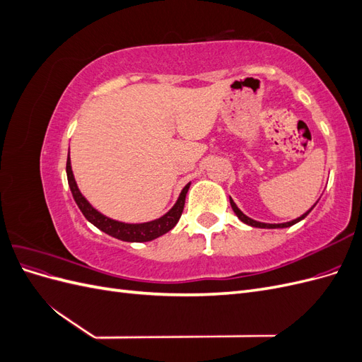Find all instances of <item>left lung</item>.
I'll use <instances>...</instances> for the list:
<instances>
[{"label":"left lung","mask_w":362,"mask_h":362,"mask_svg":"<svg viewBox=\"0 0 362 362\" xmlns=\"http://www.w3.org/2000/svg\"><path fill=\"white\" fill-rule=\"evenodd\" d=\"M319 202V201H317ZM315 202V204H317ZM229 204H231V206H233V210H234V213H235V216L240 218V221H242L243 223H246V225H249V226H254V228H266V229H276V228H288V226H293L294 223H298V222H300V221H303V218L310 214V211L313 210V208L315 206V204L310 208L308 211H305L302 216H299L298 218H293V221H290V222H284V223H264V222H258V221H254V218H250L249 216H246L242 210H240V208L235 205V202L233 201V198L231 196H229Z\"/></svg>","instance_id":"8db88e82"}]
</instances>
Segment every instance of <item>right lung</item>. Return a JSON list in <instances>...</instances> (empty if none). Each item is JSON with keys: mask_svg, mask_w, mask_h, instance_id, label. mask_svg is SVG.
I'll return each mask as SVG.
<instances>
[{"mask_svg": "<svg viewBox=\"0 0 362 362\" xmlns=\"http://www.w3.org/2000/svg\"><path fill=\"white\" fill-rule=\"evenodd\" d=\"M66 175H68L69 189L72 192L74 199L87 221H89L92 225H95L98 229H101L103 233L112 235L117 240H122V242H131V243L151 242V240L158 238L163 234L169 233L170 229L180 221V217L184 210L185 194H187L189 187L192 184V182L185 184V187L181 190L177 202L173 204V206L166 214H163L161 217L156 218V221H149V222H144V223H127V222L115 221V218H112V217H107L105 214L98 211L96 208H93L92 204L84 198L78 189V185H76L72 166H71L69 154H68V161H66Z\"/></svg>", "mask_w": 362, "mask_h": 362, "instance_id": "1", "label": "right lung"}]
</instances>
